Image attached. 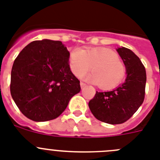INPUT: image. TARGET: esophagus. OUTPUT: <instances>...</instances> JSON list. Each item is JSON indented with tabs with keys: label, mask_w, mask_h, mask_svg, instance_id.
Here are the masks:
<instances>
[{
	"label": "esophagus",
	"mask_w": 160,
	"mask_h": 160,
	"mask_svg": "<svg viewBox=\"0 0 160 160\" xmlns=\"http://www.w3.org/2000/svg\"><path fill=\"white\" fill-rule=\"evenodd\" d=\"M80 85H81L82 89H83L85 87H86V86H87V84H86V83L83 82H80Z\"/></svg>",
	"instance_id": "obj_1"
}]
</instances>
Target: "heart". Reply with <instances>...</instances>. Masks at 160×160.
Segmentation results:
<instances>
[{
  "label": "heart",
  "mask_w": 160,
  "mask_h": 160,
  "mask_svg": "<svg viewBox=\"0 0 160 160\" xmlns=\"http://www.w3.org/2000/svg\"><path fill=\"white\" fill-rule=\"evenodd\" d=\"M73 73L82 77L90 69L87 78L102 90H111L119 86L127 76V67L116 53L107 48L73 49L69 57Z\"/></svg>",
  "instance_id": "b5f03b06"
}]
</instances>
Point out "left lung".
<instances>
[{"instance_id":"obj_1","label":"left lung","mask_w":160,"mask_h":160,"mask_svg":"<svg viewBox=\"0 0 160 160\" xmlns=\"http://www.w3.org/2000/svg\"><path fill=\"white\" fill-rule=\"evenodd\" d=\"M127 67V78L118 88L107 92H96L89 102L90 111L97 119L109 124L128 121L143 102L146 70L139 58L128 48L117 49Z\"/></svg>"}]
</instances>
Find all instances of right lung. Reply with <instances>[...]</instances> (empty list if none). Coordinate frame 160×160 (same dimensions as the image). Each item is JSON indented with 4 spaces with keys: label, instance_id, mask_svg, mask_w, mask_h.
Here are the masks:
<instances>
[{
    "label": "right lung",
    "instance_id": "right-lung-1",
    "mask_svg": "<svg viewBox=\"0 0 160 160\" xmlns=\"http://www.w3.org/2000/svg\"><path fill=\"white\" fill-rule=\"evenodd\" d=\"M60 41L44 39L25 46L14 61L10 93L21 112L35 122L58 118L81 90Z\"/></svg>",
    "mask_w": 160,
    "mask_h": 160
}]
</instances>
